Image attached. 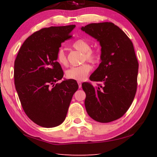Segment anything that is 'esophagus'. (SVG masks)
Masks as SVG:
<instances>
[{
    "instance_id": "esophagus-1",
    "label": "esophagus",
    "mask_w": 157,
    "mask_h": 157,
    "mask_svg": "<svg viewBox=\"0 0 157 157\" xmlns=\"http://www.w3.org/2000/svg\"><path fill=\"white\" fill-rule=\"evenodd\" d=\"M78 85H79V88H80L82 87V82L80 81H78Z\"/></svg>"
}]
</instances>
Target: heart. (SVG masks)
Wrapping results in <instances>:
<instances>
[{
  "label": "heart",
  "instance_id": "1",
  "mask_svg": "<svg viewBox=\"0 0 157 157\" xmlns=\"http://www.w3.org/2000/svg\"><path fill=\"white\" fill-rule=\"evenodd\" d=\"M74 49L84 53L83 59L88 60L92 63H97L101 58L100 51L98 49H91L90 44L86 40L78 39L72 43ZM57 60L61 65L66 66L68 63L67 58L64 50L59 49L56 54ZM92 70V67L88 63H84L78 67H73L66 72L67 78L81 81L86 78L88 73Z\"/></svg>",
  "mask_w": 157,
  "mask_h": 157
}]
</instances>
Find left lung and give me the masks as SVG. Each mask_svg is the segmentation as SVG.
I'll use <instances>...</instances> for the list:
<instances>
[{"label": "left lung", "instance_id": "obj_1", "mask_svg": "<svg viewBox=\"0 0 157 157\" xmlns=\"http://www.w3.org/2000/svg\"><path fill=\"white\" fill-rule=\"evenodd\" d=\"M81 29L99 42L101 63L88 82L82 84L91 118L101 123L117 120L127 112L137 87L139 63L130 39L113 22L91 23Z\"/></svg>", "mask_w": 157, "mask_h": 157}]
</instances>
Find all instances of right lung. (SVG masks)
I'll list each match as a JSON object with an SVG mask.
<instances>
[{
	"label": "right lung",
	"mask_w": 157,
	"mask_h": 157,
	"mask_svg": "<svg viewBox=\"0 0 157 157\" xmlns=\"http://www.w3.org/2000/svg\"><path fill=\"white\" fill-rule=\"evenodd\" d=\"M75 25L43 28L26 39L14 62V84L22 107L38 126L53 128L66 118L71 99L78 89L74 79L63 78L56 54L71 38Z\"/></svg>",
	"instance_id": "1"
}]
</instances>
